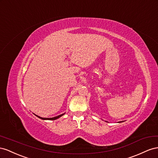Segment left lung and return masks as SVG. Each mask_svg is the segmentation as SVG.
Here are the masks:
<instances>
[{
  "label": "left lung",
  "mask_w": 158,
  "mask_h": 158,
  "mask_svg": "<svg viewBox=\"0 0 158 158\" xmlns=\"http://www.w3.org/2000/svg\"><path fill=\"white\" fill-rule=\"evenodd\" d=\"M122 122H123V121H121V122H118V123H122Z\"/></svg>",
  "instance_id": "1"
}]
</instances>
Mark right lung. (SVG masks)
I'll return each instance as SVG.
<instances>
[{
	"label": "right lung",
	"mask_w": 158,
	"mask_h": 158,
	"mask_svg": "<svg viewBox=\"0 0 158 158\" xmlns=\"http://www.w3.org/2000/svg\"><path fill=\"white\" fill-rule=\"evenodd\" d=\"M64 114H65V113H64ZM64 114H60V115H59V116H55V117H53V118H42V117H40V116H38V115H36V114H35V115L37 117H38V118H41V119H42V120H56V119H57V118H59L60 117H61V116H63V115H64Z\"/></svg>",
	"instance_id": "obj_1"
}]
</instances>
